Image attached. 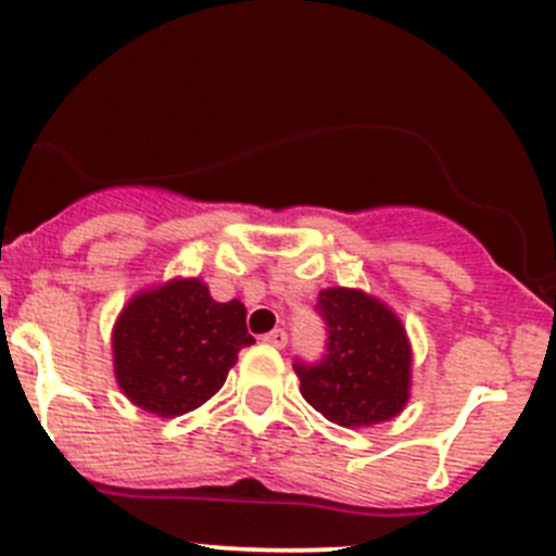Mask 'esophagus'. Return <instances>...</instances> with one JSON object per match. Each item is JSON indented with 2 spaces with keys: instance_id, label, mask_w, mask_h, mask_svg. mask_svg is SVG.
I'll use <instances>...</instances> for the list:
<instances>
[{
  "instance_id": "1",
  "label": "esophagus",
  "mask_w": 556,
  "mask_h": 556,
  "mask_svg": "<svg viewBox=\"0 0 556 556\" xmlns=\"http://www.w3.org/2000/svg\"><path fill=\"white\" fill-rule=\"evenodd\" d=\"M263 341H266L268 346H277V350H285V346H288V333H285L282 328H277V330H271V333L263 336Z\"/></svg>"
}]
</instances>
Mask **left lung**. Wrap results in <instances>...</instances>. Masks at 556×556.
<instances>
[{
  "label": "left lung",
  "instance_id": "1",
  "mask_svg": "<svg viewBox=\"0 0 556 556\" xmlns=\"http://www.w3.org/2000/svg\"><path fill=\"white\" fill-rule=\"evenodd\" d=\"M314 309L325 325V355L293 363L306 403L341 428L395 417L406 406L412 377L401 319L371 295L346 288L323 290Z\"/></svg>",
  "mask_w": 556,
  "mask_h": 556
}]
</instances>
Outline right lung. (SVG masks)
Listing matches in <instances>:
<instances>
[{"mask_svg": "<svg viewBox=\"0 0 556 556\" xmlns=\"http://www.w3.org/2000/svg\"><path fill=\"white\" fill-rule=\"evenodd\" d=\"M239 301L217 304L199 279H174L137 295L112 333L115 377L128 401L159 417H179L210 401L255 344Z\"/></svg>", "mask_w": 556, "mask_h": 556, "instance_id": "1", "label": "right lung"}]
</instances>
